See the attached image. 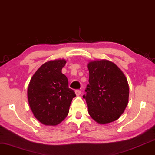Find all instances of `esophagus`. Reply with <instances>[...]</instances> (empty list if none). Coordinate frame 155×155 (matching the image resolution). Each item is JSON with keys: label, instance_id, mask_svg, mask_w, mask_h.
Wrapping results in <instances>:
<instances>
[{"label": "esophagus", "instance_id": "obj_1", "mask_svg": "<svg viewBox=\"0 0 155 155\" xmlns=\"http://www.w3.org/2000/svg\"><path fill=\"white\" fill-rule=\"evenodd\" d=\"M75 93H76V96H79L81 94V90H79V89H76L75 91Z\"/></svg>", "mask_w": 155, "mask_h": 155}]
</instances>
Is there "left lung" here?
Instances as JSON below:
<instances>
[{"instance_id": "left-lung-1", "label": "left lung", "mask_w": 155, "mask_h": 155, "mask_svg": "<svg viewBox=\"0 0 155 155\" xmlns=\"http://www.w3.org/2000/svg\"><path fill=\"white\" fill-rule=\"evenodd\" d=\"M89 84L85 89L88 111L99 124L118 119L128 104L129 85L120 68L107 60L88 64Z\"/></svg>"}]
</instances>
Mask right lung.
<instances>
[{
  "label": "right lung",
  "instance_id": "add662e5",
  "mask_svg": "<svg viewBox=\"0 0 155 155\" xmlns=\"http://www.w3.org/2000/svg\"><path fill=\"white\" fill-rule=\"evenodd\" d=\"M66 60L47 61L31 78L28 100L34 117L45 125L56 126L68 115L75 92L68 87L67 77L61 73Z\"/></svg>",
  "mask_w": 155,
  "mask_h": 155
}]
</instances>
